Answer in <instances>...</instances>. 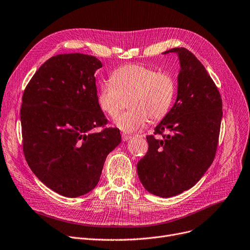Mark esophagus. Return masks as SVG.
<instances>
[{
    "label": "esophagus",
    "instance_id": "esophagus-1",
    "mask_svg": "<svg viewBox=\"0 0 250 250\" xmlns=\"http://www.w3.org/2000/svg\"><path fill=\"white\" fill-rule=\"evenodd\" d=\"M122 137H123V141H125V142L128 141L129 139H132V136H128V135H123Z\"/></svg>",
    "mask_w": 250,
    "mask_h": 250
}]
</instances>
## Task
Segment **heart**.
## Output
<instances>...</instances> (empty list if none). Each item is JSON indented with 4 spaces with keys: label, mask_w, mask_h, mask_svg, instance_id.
<instances>
[{
    "label": "heart",
    "mask_w": 250,
    "mask_h": 250,
    "mask_svg": "<svg viewBox=\"0 0 250 250\" xmlns=\"http://www.w3.org/2000/svg\"><path fill=\"white\" fill-rule=\"evenodd\" d=\"M128 95L130 109L118 116L115 125L125 133H135L149 118L160 121L168 113L175 95V81L168 72H157L141 63L125 64L100 82L97 102L103 112L115 118L123 108V97Z\"/></svg>",
    "instance_id": "obj_1"
}]
</instances>
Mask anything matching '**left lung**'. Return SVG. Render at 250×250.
I'll list each match as a JSON object with an SVG mask.
<instances>
[{
  "mask_svg": "<svg viewBox=\"0 0 250 250\" xmlns=\"http://www.w3.org/2000/svg\"><path fill=\"white\" fill-rule=\"evenodd\" d=\"M168 52L180 61L177 98L147 136L148 152L137 164L144 188L162 198L189 189L206 173L215 159L223 115L219 89L203 63L185 47L163 54Z\"/></svg>",
  "mask_w": 250,
  "mask_h": 250,
  "instance_id": "left-lung-1",
  "label": "left lung"
}]
</instances>
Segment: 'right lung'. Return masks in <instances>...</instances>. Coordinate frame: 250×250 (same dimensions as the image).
Returning a JSON list of instances; mask_svg holds the SVG:
<instances>
[{"label":"right lung","mask_w":250,"mask_h":250,"mask_svg":"<svg viewBox=\"0 0 250 250\" xmlns=\"http://www.w3.org/2000/svg\"><path fill=\"white\" fill-rule=\"evenodd\" d=\"M102 63L93 56L63 54L48 59L22 96L23 153L42 183L67 198L93 189L107 155L121 144L120 129L97 102L94 73ZM102 127L95 133L93 128Z\"/></svg>","instance_id":"right-lung-1"}]
</instances>
